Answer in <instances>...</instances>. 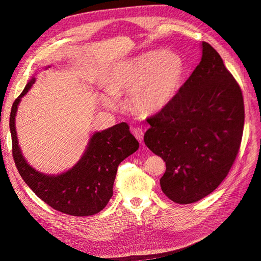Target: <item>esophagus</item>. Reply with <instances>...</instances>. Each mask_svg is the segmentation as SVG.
<instances>
[{"label": "esophagus", "mask_w": 261, "mask_h": 261, "mask_svg": "<svg viewBox=\"0 0 261 261\" xmlns=\"http://www.w3.org/2000/svg\"><path fill=\"white\" fill-rule=\"evenodd\" d=\"M133 135L136 137V139L139 141V143H143L144 140V130L140 127H135L133 128Z\"/></svg>", "instance_id": "obj_1"}]
</instances>
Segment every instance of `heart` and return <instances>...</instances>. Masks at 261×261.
Listing matches in <instances>:
<instances>
[{"mask_svg": "<svg viewBox=\"0 0 261 261\" xmlns=\"http://www.w3.org/2000/svg\"><path fill=\"white\" fill-rule=\"evenodd\" d=\"M184 69L183 59L172 51H149L117 63L106 82L111 97H102V103L115 109L116 99L129 92L134 111L144 115L159 113L177 93Z\"/></svg>", "mask_w": 261, "mask_h": 261, "instance_id": "heart-1", "label": "heart"}]
</instances>
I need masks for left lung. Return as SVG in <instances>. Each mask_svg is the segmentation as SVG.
I'll return each mask as SVG.
<instances>
[{
  "label": "left lung",
  "mask_w": 261,
  "mask_h": 261,
  "mask_svg": "<svg viewBox=\"0 0 261 261\" xmlns=\"http://www.w3.org/2000/svg\"><path fill=\"white\" fill-rule=\"evenodd\" d=\"M201 61L175 97L147 122L144 141L167 170L162 192L176 203L196 202L222 183L241 146L244 101L220 54L201 43Z\"/></svg>",
  "instance_id": "1"
}]
</instances>
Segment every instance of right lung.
<instances>
[{"label": "right lung", "mask_w": 261, "mask_h": 261, "mask_svg": "<svg viewBox=\"0 0 261 261\" xmlns=\"http://www.w3.org/2000/svg\"><path fill=\"white\" fill-rule=\"evenodd\" d=\"M35 82L36 78L31 77L14 101L11 111L10 129L16 168L30 189L53 209L75 217L96 215L107 206L113 195L118 164L136 151L139 143L132 135L129 126L120 123L94 133L80 161L72 169L58 175L35 170L21 153L15 126L21 98Z\"/></svg>", "instance_id": "1"}]
</instances>
